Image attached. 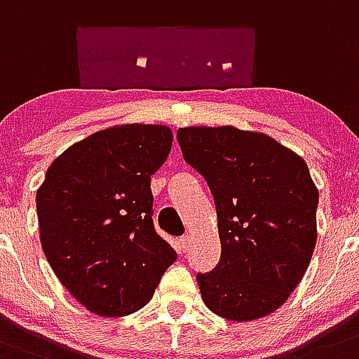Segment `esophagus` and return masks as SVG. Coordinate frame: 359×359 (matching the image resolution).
Masks as SVG:
<instances>
[{"label": "esophagus", "mask_w": 359, "mask_h": 359, "mask_svg": "<svg viewBox=\"0 0 359 359\" xmlns=\"http://www.w3.org/2000/svg\"><path fill=\"white\" fill-rule=\"evenodd\" d=\"M189 245H191V238H189V236H182L179 240V247L182 252L189 250Z\"/></svg>", "instance_id": "1"}]
</instances>
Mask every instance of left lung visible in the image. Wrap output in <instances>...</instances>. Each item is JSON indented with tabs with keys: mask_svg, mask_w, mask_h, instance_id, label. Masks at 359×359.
Listing matches in <instances>:
<instances>
[{
	"mask_svg": "<svg viewBox=\"0 0 359 359\" xmlns=\"http://www.w3.org/2000/svg\"><path fill=\"white\" fill-rule=\"evenodd\" d=\"M184 159L216 203L222 256L196 273L203 304L232 322L270 315L302 280L316 245L318 189L308 164L263 132L177 130Z\"/></svg>",
	"mask_w": 359,
	"mask_h": 359,
	"instance_id": "obj_1",
	"label": "left lung"
}]
</instances>
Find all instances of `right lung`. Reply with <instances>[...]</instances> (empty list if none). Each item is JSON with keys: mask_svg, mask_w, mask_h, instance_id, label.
<instances>
[{"mask_svg": "<svg viewBox=\"0 0 359 359\" xmlns=\"http://www.w3.org/2000/svg\"><path fill=\"white\" fill-rule=\"evenodd\" d=\"M166 125L125 123L71 144L39 186V238L64 288L87 311L127 316L177 259L151 222L150 177L172 150Z\"/></svg>", "mask_w": 359, "mask_h": 359, "instance_id": "add662e5", "label": "right lung"}]
</instances>
